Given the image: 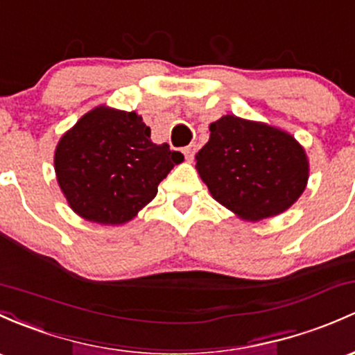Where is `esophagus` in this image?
I'll return each mask as SVG.
<instances>
[{"mask_svg": "<svg viewBox=\"0 0 355 355\" xmlns=\"http://www.w3.org/2000/svg\"><path fill=\"white\" fill-rule=\"evenodd\" d=\"M196 151H197V146H196V144H189V146H185V148H184V155H185V158H187L189 162H192L193 156H196Z\"/></svg>", "mask_w": 355, "mask_h": 355, "instance_id": "obj_1", "label": "esophagus"}]
</instances>
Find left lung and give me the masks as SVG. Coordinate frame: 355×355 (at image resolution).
<instances>
[{
	"label": "left lung",
	"instance_id": "8db88e82",
	"mask_svg": "<svg viewBox=\"0 0 355 355\" xmlns=\"http://www.w3.org/2000/svg\"><path fill=\"white\" fill-rule=\"evenodd\" d=\"M209 129L196 168L223 206L259 221L286 211L303 193L308 162L293 136L234 115L212 122Z\"/></svg>",
	"mask_w": 355,
	"mask_h": 355
}]
</instances>
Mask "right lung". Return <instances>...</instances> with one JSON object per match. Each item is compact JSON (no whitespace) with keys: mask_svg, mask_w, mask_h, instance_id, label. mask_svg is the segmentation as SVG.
Segmentation results:
<instances>
[{"mask_svg":"<svg viewBox=\"0 0 355 355\" xmlns=\"http://www.w3.org/2000/svg\"><path fill=\"white\" fill-rule=\"evenodd\" d=\"M182 159L166 143H153L136 112L98 107L61 137L54 165L73 211L100 225H122L156 196Z\"/></svg>","mask_w":355,"mask_h":355,"instance_id":"right-lung-1","label":"right lung"}]
</instances>
